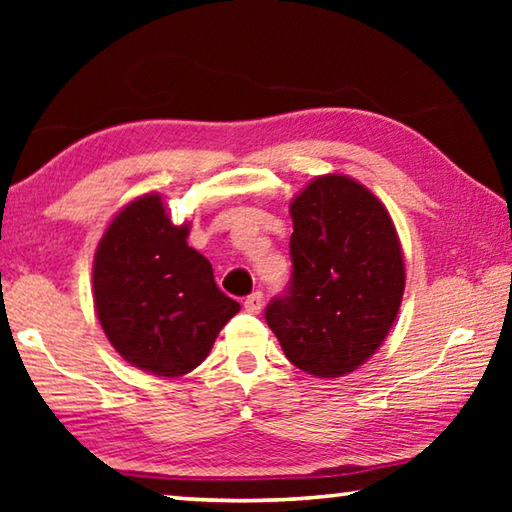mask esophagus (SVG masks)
<instances>
[{"instance_id":"1","label":"esophagus","mask_w":512,"mask_h":512,"mask_svg":"<svg viewBox=\"0 0 512 512\" xmlns=\"http://www.w3.org/2000/svg\"><path fill=\"white\" fill-rule=\"evenodd\" d=\"M262 305H264V296L259 291H255V293H250V296L246 298L244 309L250 311V314H259V311H262Z\"/></svg>"}]
</instances>
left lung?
<instances>
[{
  "label": "left lung",
  "instance_id": "8db88e82",
  "mask_svg": "<svg viewBox=\"0 0 512 512\" xmlns=\"http://www.w3.org/2000/svg\"><path fill=\"white\" fill-rule=\"evenodd\" d=\"M291 284L266 323L293 366L343 377L379 350L404 296V255L384 203L343 173L318 176L293 198Z\"/></svg>",
  "mask_w": 512,
  "mask_h": 512
}]
</instances>
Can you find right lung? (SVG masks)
Returning a JSON list of instances; mask_svg holds the SVG:
<instances>
[{
  "mask_svg": "<svg viewBox=\"0 0 512 512\" xmlns=\"http://www.w3.org/2000/svg\"><path fill=\"white\" fill-rule=\"evenodd\" d=\"M160 194L121 207L92 266L94 311L131 366L180 377L201 366L223 325L241 309L216 287L212 264L187 244Z\"/></svg>",
  "mask_w": 512,
  "mask_h": 512,
  "instance_id": "right-lung-1",
  "label": "right lung"
}]
</instances>
